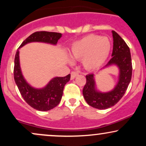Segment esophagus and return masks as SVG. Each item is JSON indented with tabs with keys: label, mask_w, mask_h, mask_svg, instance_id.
Wrapping results in <instances>:
<instances>
[{
	"label": "esophagus",
	"mask_w": 146,
	"mask_h": 146,
	"mask_svg": "<svg viewBox=\"0 0 146 146\" xmlns=\"http://www.w3.org/2000/svg\"><path fill=\"white\" fill-rule=\"evenodd\" d=\"M78 75V73H77V72H75V71H73V72H71V80H73V79H74L75 77H77Z\"/></svg>",
	"instance_id": "obj_1"
}]
</instances>
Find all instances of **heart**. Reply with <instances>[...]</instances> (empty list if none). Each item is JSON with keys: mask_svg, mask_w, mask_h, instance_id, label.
<instances>
[{"mask_svg": "<svg viewBox=\"0 0 146 146\" xmlns=\"http://www.w3.org/2000/svg\"><path fill=\"white\" fill-rule=\"evenodd\" d=\"M111 48V41L108 37L90 34L71 45L70 56L73 59H82L84 68L87 71H93L105 62Z\"/></svg>", "mask_w": 146, "mask_h": 146, "instance_id": "1", "label": "heart"}]
</instances>
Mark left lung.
Instances as JSON below:
<instances>
[{
	"label": "left lung",
	"mask_w": 146,
	"mask_h": 146,
	"mask_svg": "<svg viewBox=\"0 0 146 146\" xmlns=\"http://www.w3.org/2000/svg\"><path fill=\"white\" fill-rule=\"evenodd\" d=\"M113 49L112 58L106 66L117 65L119 69V80L111 91L102 93L96 89L94 74L86 75V83L83 88V95L88 105L98 109H107L113 106L125 94L132 78V66L130 48L121 36L112 31Z\"/></svg>",
	"instance_id": "left-lung-1"
}]
</instances>
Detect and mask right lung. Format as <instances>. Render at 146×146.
I'll list each match as a JSON object with an SVG mask.
<instances>
[{
	"mask_svg": "<svg viewBox=\"0 0 146 146\" xmlns=\"http://www.w3.org/2000/svg\"><path fill=\"white\" fill-rule=\"evenodd\" d=\"M61 37L62 34L60 33L36 31L23 42L15 56L14 68L15 82L25 101L30 106L40 111H47L59 104L62 97L64 87L70 80L71 75L53 78L42 88H33L27 82L22 74L19 61V48L32 42H40L56 45Z\"/></svg>",
	"mask_w": 146,
	"mask_h": 146,
	"instance_id": "add662e5",
	"label": "right lung"
}]
</instances>
